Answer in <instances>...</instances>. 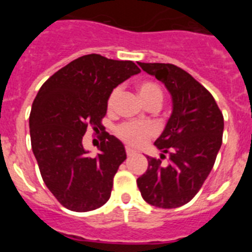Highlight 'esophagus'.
<instances>
[{
	"label": "esophagus",
	"mask_w": 252,
	"mask_h": 252,
	"mask_svg": "<svg viewBox=\"0 0 252 252\" xmlns=\"http://www.w3.org/2000/svg\"><path fill=\"white\" fill-rule=\"evenodd\" d=\"M126 154H127V157H132V155H135V154H136V151L132 150L131 148H126Z\"/></svg>",
	"instance_id": "1"
}]
</instances>
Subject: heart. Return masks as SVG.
<instances>
[{
	"mask_svg": "<svg viewBox=\"0 0 252 252\" xmlns=\"http://www.w3.org/2000/svg\"><path fill=\"white\" fill-rule=\"evenodd\" d=\"M137 90H139V94L142 98L144 103L146 106L153 103H159L161 106L162 103V91L157 83L150 81H144L141 83H139L137 86ZM120 94V88H115L112 92L108 95V99H107V108L108 110H113L115 107L116 101L119 98ZM117 135L121 137L124 141H126L127 144L132 146H139L141 144L145 142V140L148 137H150L153 135V130H151L150 126L148 125H140L135 124V122H128V124H124L121 126L117 127Z\"/></svg>",
	"mask_w": 252,
	"mask_h": 252,
	"instance_id": "b5f03b06",
	"label": "heart"
}]
</instances>
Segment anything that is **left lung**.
I'll return each mask as SVG.
<instances>
[{
	"label": "left lung",
	"mask_w": 252,
	"mask_h": 252,
	"mask_svg": "<svg viewBox=\"0 0 252 252\" xmlns=\"http://www.w3.org/2000/svg\"><path fill=\"white\" fill-rule=\"evenodd\" d=\"M161 82L171 95V115L154 145L169 154V164L149 158L137 187L149 204L178 208L203 186L222 145L223 116L212 94L192 75L173 64L137 63Z\"/></svg>",
	"instance_id": "8db88e82"
}]
</instances>
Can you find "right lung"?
I'll use <instances>...</instances> for the list:
<instances>
[{"mask_svg":"<svg viewBox=\"0 0 252 252\" xmlns=\"http://www.w3.org/2000/svg\"><path fill=\"white\" fill-rule=\"evenodd\" d=\"M137 73L130 60L84 55L59 69L37 92L29 120L31 148L44 183L65 208L88 212L110 199L113 177L126 159L124 144L106 132L92 158L82 141L90 126L103 130L108 95Z\"/></svg>","mask_w":252,"mask_h":252,"instance_id":"1","label":"right lung"}]
</instances>
